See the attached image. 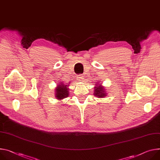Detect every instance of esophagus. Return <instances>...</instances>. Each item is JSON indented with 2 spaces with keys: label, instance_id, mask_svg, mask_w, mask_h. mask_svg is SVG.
<instances>
[{
  "label": "esophagus",
  "instance_id": "34e87169",
  "mask_svg": "<svg viewBox=\"0 0 160 160\" xmlns=\"http://www.w3.org/2000/svg\"><path fill=\"white\" fill-rule=\"evenodd\" d=\"M84 78H85V77H84L83 75H78V77H77V80H78L80 82H83V80H84Z\"/></svg>",
  "mask_w": 160,
  "mask_h": 160
}]
</instances>
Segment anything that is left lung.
Returning a JSON list of instances; mask_svg holds the SVG:
<instances>
[{"label": "left lung", "instance_id": "obj_1", "mask_svg": "<svg viewBox=\"0 0 160 160\" xmlns=\"http://www.w3.org/2000/svg\"><path fill=\"white\" fill-rule=\"evenodd\" d=\"M99 82H100L96 83L94 86V91L93 93L94 96L98 98H103L107 96V93L106 92V89L104 88V86H103L102 84L100 83Z\"/></svg>", "mask_w": 160, "mask_h": 160}]
</instances>
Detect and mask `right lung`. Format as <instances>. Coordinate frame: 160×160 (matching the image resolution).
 I'll return each mask as SVG.
<instances>
[{"instance_id":"right-lung-1","label":"right lung","mask_w":160,"mask_h":160,"mask_svg":"<svg viewBox=\"0 0 160 160\" xmlns=\"http://www.w3.org/2000/svg\"><path fill=\"white\" fill-rule=\"evenodd\" d=\"M70 83V82L66 84L62 82H60L57 85V87L55 89V96L57 99L61 101L62 99L69 96V89L68 88V87L69 86Z\"/></svg>"}]
</instances>
